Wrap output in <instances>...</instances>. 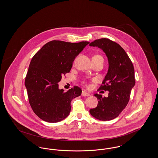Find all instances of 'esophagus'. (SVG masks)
Listing matches in <instances>:
<instances>
[{
    "instance_id": "esophagus-1",
    "label": "esophagus",
    "mask_w": 158,
    "mask_h": 158,
    "mask_svg": "<svg viewBox=\"0 0 158 158\" xmlns=\"http://www.w3.org/2000/svg\"><path fill=\"white\" fill-rule=\"evenodd\" d=\"M82 95L84 96V97H89V96H90V94L87 93V92H86V91H82Z\"/></svg>"
}]
</instances>
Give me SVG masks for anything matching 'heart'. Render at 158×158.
I'll list each match as a JSON object with an SVG mask.
<instances>
[{
    "instance_id": "heart-1",
    "label": "heart",
    "mask_w": 158,
    "mask_h": 158,
    "mask_svg": "<svg viewBox=\"0 0 158 158\" xmlns=\"http://www.w3.org/2000/svg\"><path fill=\"white\" fill-rule=\"evenodd\" d=\"M94 58H102V56H99V55L95 56H94Z\"/></svg>"
}]
</instances>
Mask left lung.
I'll return each mask as SVG.
<instances>
[{
    "mask_svg": "<svg viewBox=\"0 0 158 158\" xmlns=\"http://www.w3.org/2000/svg\"><path fill=\"white\" fill-rule=\"evenodd\" d=\"M89 46L102 49L109 62L107 73L98 89L108 91L109 96L102 98L101 95L94 94L98 100V105L89 113L97 119L110 121L118 117L128 103L135 84L134 66L125 50L109 39H97Z\"/></svg>",
    "mask_w": 158,
    "mask_h": 158,
    "instance_id": "obj_1",
    "label": "left lung"
}]
</instances>
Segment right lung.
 Wrapping results in <instances>:
<instances>
[{"label":"right lung","instance_id":"obj_1","mask_svg":"<svg viewBox=\"0 0 158 158\" xmlns=\"http://www.w3.org/2000/svg\"><path fill=\"white\" fill-rule=\"evenodd\" d=\"M89 44L52 40L32 58L25 86L31 109L42 120L54 123L69 116L72 100L80 96L82 90L74 86L64 92L59 89L58 82L63 74L70 72L75 58Z\"/></svg>","mask_w":158,"mask_h":158}]
</instances>
